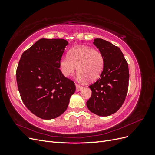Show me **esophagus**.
<instances>
[{
  "label": "esophagus",
  "mask_w": 155,
  "mask_h": 155,
  "mask_svg": "<svg viewBox=\"0 0 155 155\" xmlns=\"http://www.w3.org/2000/svg\"><path fill=\"white\" fill-rule=\"evenodd\" d=\"M76 91L77 92H79V91H81L82 89L83 88V87L79 85H77V84H76Z\"/></svg>",
  "instance_id": "obj_1"
}]
</instances>
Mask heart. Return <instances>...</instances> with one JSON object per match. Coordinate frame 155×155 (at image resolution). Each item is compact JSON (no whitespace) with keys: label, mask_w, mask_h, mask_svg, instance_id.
<instances>
[{"label":"heart","mask_w":155,"mask_h":155,"mask_svg":"<svg viewBox=\"0 0 155 155\" xmlns=\"http://www.w3.org/2000/svg\"><path fill=\"white\" fill-rule=\"evenodd\" d=\"M61 72L69 77L78 68V79L85 81L88 79L94 81L100 76L105 65V59L101 51L88 46H79L70 50L67 57L59 61Z\"/></svg>","instance_id":"obj_1"}]
</instances>
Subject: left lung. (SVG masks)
<instances>
[{
	"mask_svg": "<svg viewBox=\"0 0 155 155\" xmlns=\"http://www.w3.org/2000/svg\"><path fill=\"white\" fill-rule=\"evenodd\" d=\"M93 43L104 55L105 65L100 78L88 87L92 96L87 106L94 114L108 116L118 111L125 100L129 79L128 63L121 50L110 42L96 38Z\"/></svg>",
	"mask_w": 155,
	"mask_h": 155,
	"instance_id": "8db88e82",
	"label": "left lung"
}]
</instances>
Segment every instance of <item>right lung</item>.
<instances>
[{"instance_id":"add662e5","label":"right lung","mask_w":155,"mask_h":155,"mask_svg":"<svg viewBox=\"0 0 155 155\" xmlns=\"http://www.w3.org/2000/svg\"><path fill=\"white\" fill-rule=\"evenodd\" d=\"M68 41L41 39L24 51L16 72L22 100L33 114L51 120L67 110L76 85L61 72L59 61Z\"/></svg>"}]
</instances>
